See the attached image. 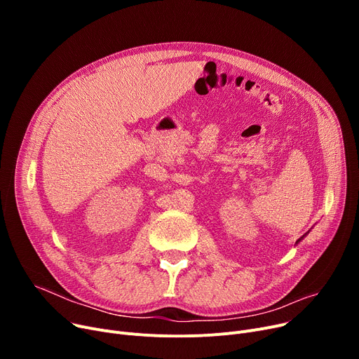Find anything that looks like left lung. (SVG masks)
<instances>
[{"instance_id": "1", "label": "left lung", "mask_w": 359, "mask_h": 359, "mask_svg": "<svg viewBox=\"0 0 359 359\" xmlns=\"http://www.w3.org/2000/svg\"><path fill=\"white\" fill-rule=\"evenodd\" d=\"M299 240H301V238H299ZM299 240H298V241H299Z\"/></svg>"}]
</instances>
